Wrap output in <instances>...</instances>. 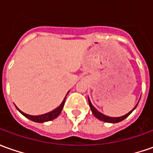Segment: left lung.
I'll use <instances>...</instances> for the list:
<instances>
[{
    "label": "left lung",
    "instance_id": "obj_1",
    "mask_svg": "<svg viewBox=\"0 0 153 153\" xmlns=\"http://www.w3.org/2000/svg\"><path fill=\"white\" fill-rule=\"evenodd\" d=\"M138 103H137V105H138ZM88 104H89V106H90V108H91L92 112H93V114L94 115V117H97L98 119L103 121V122H105V123H119V122L123 121V119H125L126 117H128L129 116V114L132 112L136 108V106H137V105H136L134 106V108L133 109L132 111H130L128 113H127L126 115H124V116H123V117H107V116H105V115L100 113V111H98L93 106V105H92L91 102H90L89 98H88Z\"/></svg>",
    "mask_w": 153,
    "mask_h": 153
}]
</instances>
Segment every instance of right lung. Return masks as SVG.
<instances>
[{
	"label": "right lung",
	"mask_w": 153,
	"mask_h": 153,
	"mask_svg": "<svg viewBox=\"0 0 153 153\" xmlns=\"http://www.w3.org/2000/svg\"><path fill=\"white\" fill-rule=\"evenodd\" d=\"M65 100H63V102L61 103V105H60L58 108H56L55 110L52 111L48 112V113H46V114L43 115H40V116H31V115L25 114V112L21 111L19 109H18L17 106H16V108L19 111V112H20L21 114L24 115L25 117L29 118L30 120L33 121V122H36V123H44V122H48V121H51L53 120V119H54V118H56L60 114L62 109L64 107V105H65Z\"/></svg>",
	"instance_id": "obj_1"
}]
</instances>
